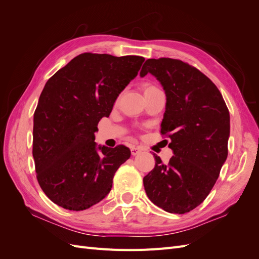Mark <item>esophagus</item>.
Segmentation results:
<instances>
[{
    "label": "esophagus",
    "instance_id": "34e87169",
    "mask_svg": "<svg viewBox=\"0 0 259 259\" xmlns=\"http://www.w3.org/2000/svg\"><path fill=\"white\" fill-rule=\"evenodd\" d=\"M142 151H143V149L139 148V147H132V148H131L132 155H137L138 153H140Z\"/></svg>",
    "mask_w": 259,
    "mask_h": 259
}]
</instances>
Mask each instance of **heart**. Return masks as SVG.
<instances>
[{"label":"heart","instance_id":"heart-1","mask_svg":"<svg viewBox=\"0 0 259 259\" xmlns=\"http://www.w3.org/2000/svg\"><path fill=\"white\" fill-rule=\"evenodd\" d=\"M143 90H144V93H148V92H150V91L156 90V88H155L154 85H152V84H150V83H145V84L143 85Z\"/></svg>","mask_w":259,"mask_h":259}]
</instances>
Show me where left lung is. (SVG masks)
I'll use <instances>...</instances> for the list:
<instances>
[{
    "instance_id": "left-lung-1",
    "label": "left lung",
    "mask_w": 259,
    "mask_h": 259,
    "mask_svg": "<svg viewBox=\"0 0 259 259\" xmlns=\"http://www.w3.org/2000/svg\"><path fill=\"white\" fill-rule=\"evenodd\" d=\"M147 73L165 92L161 134L170 139L174 155L167 164L154 155L155 166L144 177L145 190L156 206L185 214L205 200L226 162L229 110L216 85L182 60L148 59L140 76Z\"/></svg>"
}]
</instances>
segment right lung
<instances>
[{
	"instance_id": "add662e5",
	"label": "right lung",
	"mask_w": 259,
	"mask_h": 259,
	"mask_svg": "<svg viewBox=\"0 0 259 259\" xmlns=\"http://www.w3.org/2000/svg\"><path fill=\"white\" fill-rule=\"evenodd\" d=\"M145 58L84 53L46 82L33 117L36 178L48 198L70 210L97 204L131 156L123 145L98 146L95 132Z\"/></svg>"
}]
</instances>
